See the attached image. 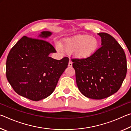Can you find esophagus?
<instances>
[{
	"label": "esophagus",
	"instance_id": "34e87169",
	"mask_svg": "<svg viewBox=\"0 0 131 131\" xmlns=\"http://www.w3.org/2000/svg\"><path fill=\"white\" fill-rule=\"evenodd\" d=\"M72 64H73L72 62V61H69V63H68V66H70V67H72Z\"/></svg>",
	"mask_w": 131,
	"mask_h": 131
}]
</instances>
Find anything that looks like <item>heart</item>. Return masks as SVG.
<instances>
[{
	"label": "heart",
	"mask_w": 131,
	"mask_h": 131,
	"mask_svg": "<svg viewBox=\"0 0 131 131\" xmlns=\"http://www.w3.org/2000/svg\"><path fill=\"white\" fill-rule=\"evenodd\" d=\"M57 48L60 51L74 54L80 59H87L94 56L99 48V41L96 37L89 35H78L63 39L61 45Z\"/></svg>",
	"instance_id": "1"
}]
</instances>
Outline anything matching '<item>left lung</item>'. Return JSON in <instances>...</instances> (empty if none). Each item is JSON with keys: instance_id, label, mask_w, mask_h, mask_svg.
Masks as SVG:
<instances>
[{"instance_id": "1", "label": "left lung", "mask_w": 131, "mask_h": 131, "mask_svg": "<svg viewBox=\"0 0 131 131\" xmlns=\"http://www.w3.org/2000/svg\"><path fill=\"white\" fill-rule=\"evenodd\" d=\"M101 47L87 59H72L77 85L88 98L102 99L117 92L125 79L127 59L121 46L106 33L97 34Z\"/></svg>"}]
</instances>
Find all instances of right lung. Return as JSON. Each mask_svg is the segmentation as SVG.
Returning a JSON list of instances; mask_svg holds the SVG:
<instances>
[{
  "mask_svg": "<svg viewBox=\"0 0 131 131\" xmlns=\"http://www.w3.org/2000/svg\"><path fill=\"white\" fill-rule=\"evenodd\" d=\"M52 35L43 31L37 39L24 36L11 49L6 61V77L14 90L32 101L45 99L54 92L69 58L57 60L49 57L56 52L46 39Z\"/></svg>",
  "mask_w": 131,
  "mask_h": 131,
  "instance_id": "obj_1",
  "label": "right lung"
}]
</instances>
